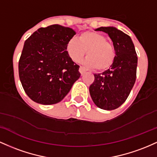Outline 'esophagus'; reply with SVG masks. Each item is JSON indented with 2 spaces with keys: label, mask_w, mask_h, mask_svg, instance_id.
<instances>
[{
  "label": "esophagus",
  "mask_w": 157,
  "mask_h": 157,
  "mask_svg": "<svg viewBox=\"0 0 157 157\" xmlns=\"http://www.w3.org/2000/svg\"><path fill=\"white\" fill-rule=\"evenodd\" d=\"M79 72H80V73L82 74V75H83L84 73H85L86 70L84 69L83 67H79Z\"/></svg>",
  "instance_id": "1"
}]
</instances>
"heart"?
<instances>
[{
  "label": "heart",
  "mask_w": 157,
  "mask_h": 157,
  "mask_svg": "<svg viewBox=\"0 0 157 157\" xmlns=\"http://www.w3.org/2000/svg\"><path fill=\"white\" fill-rule=\"evenodd\" d=\"M70 57L74 61H78L87 51L84 60V66L104 71L110 67L115 60L116 52L113 46L107 41V38L96 32H84L78 39H71L67 47Z\"/></svg>",
  "instance_id": "1"
}]
</instances>
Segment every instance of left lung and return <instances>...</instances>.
<instances>
[{
    "mask_svg": "<svg viewBox=\"0 0 157 157\" xmlns=\"http://www.w3.org/2000/svg\"><path fill=\"white\" fill-rule=\"evenodd\" d=\"M95 30L108 34L116 56L108 70L94 74V82L89 88L90 94L98 107L114 110L125 101L134 85L138 58L131 37L122 31L114 26H101Z\"/></svg>",
    "mask_w": 157,
    "mask_h": 157,
    "instance_id": "8db88e82",
    "label": "left lung"
}]
</instances>
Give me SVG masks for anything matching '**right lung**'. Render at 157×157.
I'll return each mask as SVG.
<instances>
[{"mask_svg":"<svg viewBox=\"0 0 157 157\" xmlns=\"http://www.w3.org/2000/svg\"><path fill=\"white\" fill-rule=\"evenodd\" d=\"M75 35L53 24L39 28L26 40L18 63L19 78L27 96L41 105L59 103L80 77L79 66L67 51Z\"/></svg>","mask_w":157,"mask_h":157,"instance_id":"1","label":"right lung"}]
</instances>
